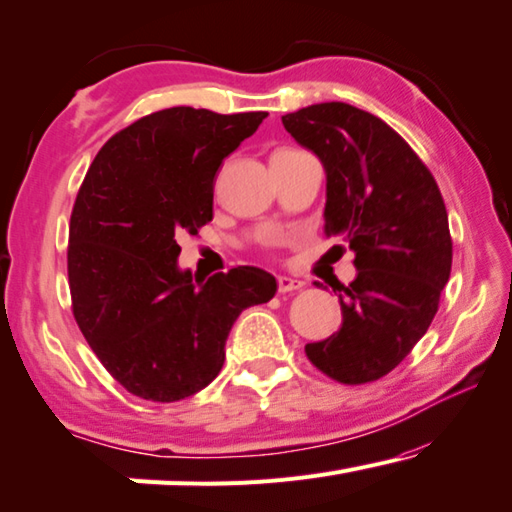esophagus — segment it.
<instances>
[{
    "mask_svg": "<svg viewBox=\"0 0 512 512\" xmlns=\"http://www.w3.org/2000/svg\"><path fill=\"white\" fill-rule=\"evenodd\" d=\"M303 285H305L303 280L289 278V275H278V291H280V294H287V291H296Z\"/></svg>",
    "mask_w": 512,
    "mask_h": 512,
    "instance_id": "esophagus-1",
    "label": "esophagus"
}]
</instances>
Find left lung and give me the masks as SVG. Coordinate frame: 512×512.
<instances>
[{
	"label": "left lung",
	"instance_id": "obj_1",
	"mask_svg": "<svg viewBox=\"0 0 512 512\" xmlns=\"http://www.w3.org/2000/svg\"><path fill=\"white\" fill-rule=\"evenodd\" d=\"M282 125L326 170V232L353 250L358 269L351 285H339L342 326L305 353L339 383H371L426 335L449 282L442 193L392 127L351 104H312Z\"/></svg>",
	"mask_w": 512,
	"mask_h": 512
}]
</instances>
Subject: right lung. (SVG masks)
<instances>
[{
    "instance_id": "1",
    "label": "right lung",
    "mask_w": 512,
    "mask_h": 512,
    "mask_svg": "<svg viewBox=\"0 0 512 512\" xmlns=\"http://www.w3.org/2000/svg\"><path fill=\"white\" fill-rule=\"evenodd\" d=\"M264 111L173 107L125 127L97 152L70 216L72 312L88 346L127 392L173 403L205 389L227 335L278 282L257 266L193 280L182 234L214 216L223 159L253 136Z\"/></svg>"
}]
</instances>
